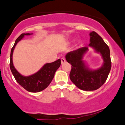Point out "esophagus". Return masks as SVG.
<instances>
[{
  "mask_svg": "<svg viewBox=\"0 0 125 125\" xmlns=\"http://www.w3.org/2000/svg\"><path fill=\"white\" fill-rule=\"evenodd\" d=\"M65 62H66V60H65V57H62L61 59V63H62V64H63Z\"/></svg>",
  "mask_w": 125,
  "mask_h": 125,
  "instance_id": "esophagus-1",
  "label": "esophagus"
}]
</instances>
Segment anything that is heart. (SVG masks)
I'll list each match as a JSON object with an SVG mask.
<instances>
[{"instance_id": "b5f03b06", "label": "heart", "mask_w": 125, "mask_h": 125, "mask_svg": "<svg viewBox=\"0 0 125 125\" xmlns=\"http://www.w3.org/2000/svg\"><path fill=\"white\" fill-rule=\"evenodd\" d=\"M74 40H75V39H73V40H71V42L74 41ZM83 42L82 40H79V41L77 42V43L75 44V48L78 49V48H79L82 47V45H83Z\"/></svg>"}]
</instances>
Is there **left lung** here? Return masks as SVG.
<instances>
[{
  "label": "left lung",
  "mask_w": 125,
  "mask_h": 125,
  "mask_svg": "<svg viewBox=\"0 0 125 125\" xmlns=\"http://www.w3.org/2000/svg\"><path fill=\"white\" fill-rule=\"evenodd\" d=\"M89 47L102 55L103 63L97 70L89 68L83 59L88 47H83L66 54V60L71 66L70 77L72 82L83 91H94L104 84L111 68L110 51L108 45L97 32L89 33Z\"/></svg>",
  "instance_id": "1"
}]
</instances>
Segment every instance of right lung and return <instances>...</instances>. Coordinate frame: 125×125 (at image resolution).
<instances>
[{
	"instance_id": "1",
	"label": "right lung",
	"mask_w": 125,
	"mask_h": 125,
	"mask_svg": "<svg viewBox=\"0 0 125 125\" xmlns=\"http://www.w3.org/2000/svg\"><path fill=\"white\" fill-rule=\"evenodd\" d=\"M32 33H23L16 40L10 54V66L17 82L26 91L31 93H37L47 88L54 77L55 71L61 65V60L58 59L52 63L45 64L37 73L28 76H24L20 74L14 66L12 54L16 45L25 36L32 35Z\"/></svg>"
}]
</instances>
